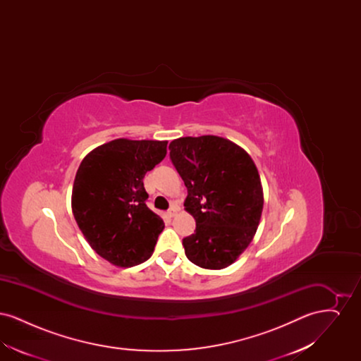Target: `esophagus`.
I'll use <instances>...</instances> for the list:
<instances>
[{
	"mask_svg": "<svg viewBox=\"0 0 361 361\" xmlns=\"http://www.w3.org/2000/svg\"><path fill=\"white\" fill-rule=\"evenodd\" d=\"M177 211H178V207L177 206H172L169 209H168V216L169 218H173L176 214H177Z\"/></svg>",
	"mask_w": 361,
	"mask_h": 361,
	"instance_id": "obj_1",
	"label": "esophagus"
}]
</instances>
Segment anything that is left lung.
<instances>
[{
	"instance_id": "1",
	"label": "left lung",
	"mask_w": 361,
	"mask_h": 361,
	"mask_svg": "<svg viewBox=\"0 0 361 361\" xmlns=\"http://www.w3.org/2000/svg\"><path fill=\"white\" fill-rule=\"evenodd\" d=\"M171 159L188 189L185 209L196 230L183 240L185 256L204 269H224L257 231L264 195L257 168L228 139L203 135L174 139Z\"/></svg>"
}]
</instances>
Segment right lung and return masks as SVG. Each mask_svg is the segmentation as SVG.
<instances>
[{
	"label": "right lung",
	"instance_id": "1",
	"mask_svg": "<svg viewBox=\"0 0 361 361\" xmlns=\"http://www.w3.org/2000/svg\"><path fill=\"white\" fill-rule=\"evenodd\" d=\"M166 140L115 139L82 159L73 185L75 222L92 249L128 268L154 252L164 221L146 206L143 178L166 155Z\"/></svg>",
	"mask_w": 361,
	"mask_h": 361
}]
</instances>
